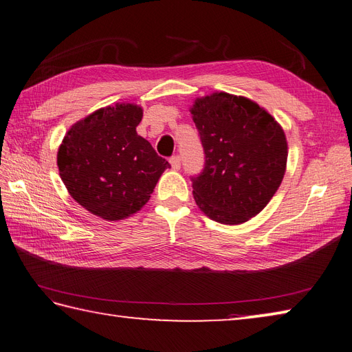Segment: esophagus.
<instances>
[{
	"mask_svg": "<svg viewBox=\"0 0 352 352\" xmlns=\"http://www.w3.org/2000/svg\"><path fill=\"white\" fill-rule=\"evenodd\" d=\"M170 162H171L173 170H179V168H181V158H179L178 155L173 157V158L170 160Z\"/></svg>",
	"mask_w": 352,
	"mask_h": 352,
	"instance_id": "34e87169",
	"label": "esophagus"
}]
</instances>
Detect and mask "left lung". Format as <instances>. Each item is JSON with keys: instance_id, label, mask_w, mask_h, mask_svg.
I'll list each match as a JSON object with an SVG mask.
<instances>
[{"instance_id": "1", "label": "left lung", "mask_w": 352, "mask_h": 352, "mask_svg": "<svg viewBox=\"0 0 352 352\" xmlns=\"http://www.w3.org/2000/svg\"><path fill=\"white\" fill-rule=\"evenodd\" d=\"M190 111L206 155L203 173L191 178L197 206L221 224L250 220L283 179L282 126L256 102L224 91L198 98Z\"/></svg>"}]
</instances>
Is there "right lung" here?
Here are the masks:
<instances>
[{
    "mask_svg": "<svg viewBox=\"0 0 352 352\" xmlns=\"http://www.w3.org/2000/svg\"><path fill=\"white\" fill-rule=\"evenodd\" d=\"M141 119L138 104L102 108L76 122L58 148V173L69 194L103 220L140 211L171 166L136 133Z\"/></svg>",
    "mask_w": 352,
    "mask_h": 352,
    "instance_id": "add662e5",
    "label": "right lung"
}]
</instances>
